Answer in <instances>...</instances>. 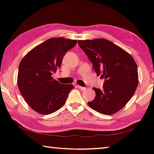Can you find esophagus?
Here are the masks:
<instances>
[{
	"label": "esophagus",
	"mask_w": 154,
	"mask_h": 154,
	"mask_svg": "<svg viewBox=\"0 0 154 154\" xmlns=\"http://www.w3.org/2000/svg\"><path fill=\"white\" fill-rule=\"evenodd\" d=\"M76 87L78 88V89H80V90H81V91H84V90H85V87H83L79 86V85H77Z\"/></svg>",
	"instance_id": "esophagus-1"
}]
</instances>
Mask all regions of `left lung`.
<instances>
[{
	"instance_id": "1",
	"label": "left lung",
	"mask_w": 154,
	"mask_h": 154,
	"mask_svg": "<svg viewBox=\"0 0 154 154\" xmlns=\"http://www.w3.org/2000/svg\"><path fill=\"white\" fill-rule=\"evenodd\" d=\"M78 44L93 63L97 75L104 78L103 89L93 88L96 95L89 106L103 114H113L126 105L138 85V67L122 48L105 39L79 40Z\"/></svg>"
}]
</instances>
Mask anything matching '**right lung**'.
<instances>
[{
  "label": "right lung",
  "mask_w": 154,
  "mask_h": 154,
  "mask_svg": "<svg viewBox=\"0 0 154 154\" xmlns=\"http://www.w3.org/2000/svg\"><path fill=\"white\" fill-rule=\"evenodd\" d=\"M77 40L52 38L32 49L18 67V89L31 109L46 115L59 110L73 89L71 84H61L51 77L61 67L65 54Z\"/></svg>",
  "instance_id": "obj_1"
}]
</instances>
